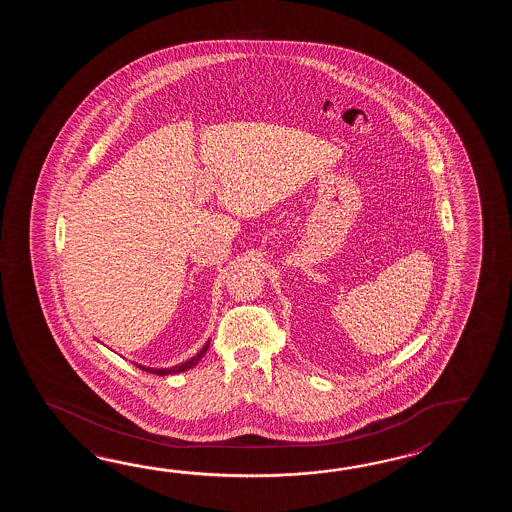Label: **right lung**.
I'll list each match as a JSON object with an SVG mask.
<instances>
[{
  "label": "right lung",
  "mask_w": 512,
  "mask_h": 512,
  "mask_svg": "<svg viewBox=\"0 0 512 512\" xmlns=\"http://www.w3.org/2000/svg\"><path fill=\"white\" fill-rule=\"evenodd\" d=\"M208 344H210V340H208L207 344L203 346V348L197 351V355H194L192 359L185 360V362H181V364H177V366H172V368H148V366H142V364H135L137 368H141V370L148 371V373H153V375H174V373H181V371L190 370V368H194L199 360L203 359V355L207 353Z\"/></svg>",
  "instance_id": "right-lung-1"
}]
</instances>
